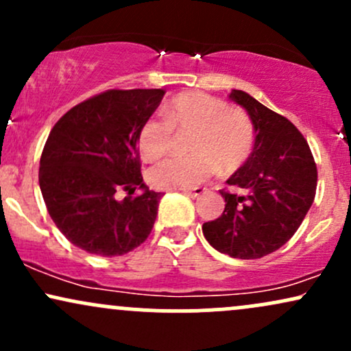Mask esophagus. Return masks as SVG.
<instances>
[{
  "mask_svg": "<svg viewBox=\"0 0 351 351\" xmlns=\"http://www.w3.org/2000/svg\"><path fill=\"white\" fill-rule=\"evenodd\" d=\"M204 191H206V188H203V186H196V188H188V189H183L184 195H188L189 198H198V196L203 195Z\"/></svg>",
  "mask_w": 351,
  "mask_h": 351,
  "instance_id": "esophagus-1",
  "label": "esophagus"
}]
</instances>
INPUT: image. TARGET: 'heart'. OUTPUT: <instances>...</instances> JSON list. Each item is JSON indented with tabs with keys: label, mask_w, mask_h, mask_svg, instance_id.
Listing matches in <instances>:
<instances>
[{
	"label": "heart",
	"mask_w": 351,
	"mask_h": 351,
	"mask_svg": "<svg viewBox=\"0 0 351 351\" xmlns=\"http://www.w3.org/2000/svg\"><path fill=\"white\" fill-rule=\"evenodd\" d=\"M163 120H147L138 132L143 158L155 160L170 150L173 135L191 132L186 158H165L148 170V183L156 189H188L203 183L219 168L239 170L251 156L254 127L249 117L229 108L224 100L193 90L173 97L163 108Z\"/></svg>",
	"instance_id": "1"
}]
</instances>
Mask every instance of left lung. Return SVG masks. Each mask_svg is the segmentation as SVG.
<instances>
[{"mask_svg":"<svg viewBox=\"0 0 351 351\" xmlns=\"http://www.w3.org/2000/svg\"><path fill=\"white\" fill-rule=\"evenodd\" d=\"M229 99L245 108L256 138L251 156L221 189L223 215L203 224L216 251L236 259H259L282 247L304 221L317 189V165L304 135L291 120L243 90Z\"/></svg>","mask_w":351,"mask_h":351,"instance_id":"8db88e82","label":"left lung"}]
</instances>
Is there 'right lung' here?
Instances as JSON below:
<instances>
[{"label": "right lung", "mask_w": 351, "mask_h": 351, "mask_svg": "<svg viewBox=\"0 0 351 351\" xmlns=\"http://www.w3.org/2000/svg\"><path fill=\"white\" fill-rule=\"evenodd\" d=\"M163 95V88L106 90L72 107L47 136L39 163L44 203L59 231L88 254L123 256L152 232L163 195L143 183L138 132Z\"/></svg>", "instance_id": "add662e5"}]
</instances>
